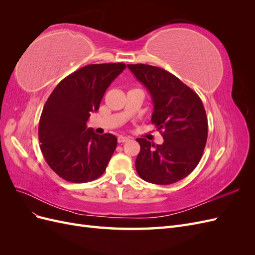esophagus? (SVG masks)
Masks as SVG:
<instances>
[{
	"label": "esophagus",
	"instance_id": "34e87169",
	"mask_svg": "<svg viewBox=\"0 0 255 255\" xmlns=\"http://www.w3.org/2000/svg\"><path fill=\"white\" fill-rule=\"evenodd\" d=\"M128 140V137H126V136H119L118 137V142L119 143H123V142H127Z\"/></svg>",
	"mask_w": 255,
	"mask_h": 255
}]
</instances>
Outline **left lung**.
<instances>
[{
	"label": "left lung",
	"mask_w": 255,
	"mask_h": 255,
	"mask_svg": "<svg viewBox=\"0 0 255 255\" xmlns=\"http://www.w3.org/2000/svg\"><path fill=\"white\" fill-rule=\"evenodd\" d=\"M150 92L154 112L151 122L164 138L154 144L137 138L140 152L136 171L153 184H173L186 177L199 164L207 139V117L201 99L187 85L164 69L150 65H128Z\"/></svg>",
	"instance_id": "obj_1"
}]
</instances>
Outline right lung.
<instances>
[{"instance_id": "right-lung-1", "label": "right lung", "mask_w": 255, "mask_h": 255, "mask_svg": "<svg viewBox=\"0 0 255 255\" xmlns=\"http://www.w3.org/2000/svg\"><path fill=\"white\" fill-rule=\"evenodd\" d=\"M126 69L123 63L94 64L69 74L45 102L38 128L40 149L61 179L86 183L101 176L117 146V137L98 135L86 123L106 89Z\"/></svg>"}]
</instances>
